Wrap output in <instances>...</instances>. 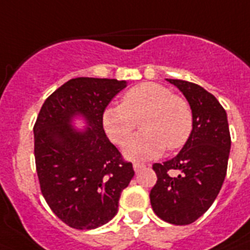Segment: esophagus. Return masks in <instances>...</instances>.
I'll return each mask as SVG.
<instances>
[{"instance_id": "34e87169", "label": "esophagus", "mask_w": 250, "mask_h": 250, "mask_svg": "<svg viewBox=\"0 0 250 250\" xmlns=\"http://www.w3.org/2000/svg\"><path fill=\"white\" fill-rule=\"evenodd\" d=\"M145 167H146V165L141 164V163H135V164H133V169H135L136 173H138V171H141Z\"/></svg>"}]
</instances>
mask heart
Returning a JSON list of instances; mask_svg holds the SVG:
<instances>
[{
	"label": "heart",
	"instance_id": "heart-1",
	"mask_svg": "<svg viewBox=\"0 0 250 250\" xmlns=\"http://www.w3.org/2000/svg\"><path fill=\"white\" fill-rule=\"evenodd\" d=\"M140 119L142 131L133 136L123 150L132 160L160 156L167 147H183L192 135L189 104L160 83L133 86L125 93L121 105L108 106L102 115L103 128L119 146L128 140Z\"/></svg>",
	"mask_w": 250,
	"mask_h": 250
}]
</instances>
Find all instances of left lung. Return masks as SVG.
I'll list each match as a JSON object with an SVG mask.
<instances>
[{
	"label": "left lung",
	"mask_w": 250,
	"mask_h": 250,
	"mask_svg": "<svg viewBox=\"0 0 250 250\" xmlns=\"http://www.w3.org/2000/svg\"><path fill=\"white\" fill-rule=\"evenodd\" d=\"M167 80L189 103L193 131L177 156L152 165L157 182L150 201L161 220L188 225L206 212L219 194L228 170L231 138L225 109L212 94L197 83ZM171 170L180 174L173 177Z\"/></svg>",
	"instance_id": "obj_1"
}]
</instances>
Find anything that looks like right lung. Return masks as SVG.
<instances>
[{"label": "right lung", "instance_id": "obj_1", "mask_svg": "<svg viewBox=\"0 0 250 250\" xmlns=\"http://www.w3.org/2000/svg\"><path fill=\"white\" fill-rule=\"evenodd\" d=\"M125 86L115 79H72L48 96L38 114L34 155L42 194L73 229L91 230L110 221L135 175L102 123L106 105ZM77 115L88 123L83 131L70 125Z\"/></svg>", "mask_w": 250, "mask_h": 250}]
</instances>
